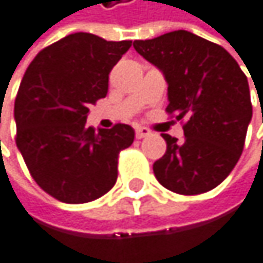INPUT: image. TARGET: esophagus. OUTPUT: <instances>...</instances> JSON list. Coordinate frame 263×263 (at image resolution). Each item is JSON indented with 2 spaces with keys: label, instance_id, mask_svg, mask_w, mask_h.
Returning a JSON list of instances; mask_svg holds the SVG:
<instances>
[{
  "label": "esophagus",
  "instance_id": "esophagus-1",
  "mask_svg": "<svg viewBox=\"0 0 263 263\" xmlns=\"http://www.w3.org/2000/svg\"><path fill=\"white\" fill-rule=\"evenodd\" d=\"M151 136V130L148 127H137L136 129V137L137 139H143V137H148Z\"/></svg>",
  "mask_w": 263,
  "mask_h": 263
}]
</instances>
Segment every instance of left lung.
<instances>
[{
    "mask_svg": "<svg viewBox=\"0 0 263 263\" xmlns=\"http://www.w3.org/2000/svg\"><path fill=\"white\" fill-rule=\"evenodd\" d=\"M136 51L168 82L166 114L184 121V140L162 134L165 154L154 162L157 181L179 195L221 184L238 162L253 104L247 74L220 45L189 31L136 40Z\"/></svg>",
    "mask_w": 263,
    "mask_h": 263,
    "instance_id": "8db88e82",
    "label": "left lung"
}]
</instances>
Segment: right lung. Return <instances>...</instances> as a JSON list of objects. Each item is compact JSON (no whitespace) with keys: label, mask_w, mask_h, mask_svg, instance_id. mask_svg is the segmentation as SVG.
I'll return each mask as SVG.
<instances>
[{"label":"right lung","mask_w":263,"mask_h":263,"mask_svg":"<svg viewBox=\"0 0 263 263\" xmlns=\"http://www.w3.org/2000/svg\"><path fill=\"white\" fill-rule=\"evenodd\" d=\"M133 42L76 32L43 48L15 98V142L32 179L68 204L98 199L117 182L118 154L134 129L87 126L91 104L107 95L109 73Z\"/></svg>","instance_id":"add662e5"}]
</instances>
